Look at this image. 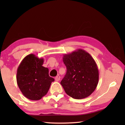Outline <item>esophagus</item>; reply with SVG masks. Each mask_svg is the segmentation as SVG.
Masks as SVG:
<instances>
[{
    "label": "esophagus",
    "mask_w": 125,
    "mask_h": 125,
    "mask_svg": "<svg viewBox=\"0 0 125 125\" xmlns=\"http://www.w3.org/2000/svg\"><path fill=\"white\" fill-rule=\"evenodd\" d=\"M60 80V76H57L55 77L56 81H59Z\"/></svg>",
    "instance_id": "obj_1"
}]
</instances>
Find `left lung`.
<instances>
[{
	"label": "left lung",
	"instance_id": "1",
	"mask_svg": "<svg viewBox=\"0 0 125 125\" xmlns=\"http://www.w3.org/2000/svg\"><path fill=\"white\" fill-rule=\"evenodd\" d=\"M62 60L67 71L60 83L65 93L74 99L85 98L92 94L99 80L98 67L92 56L78 49L64 54Z\"/></svg>",
	"mask_w": 125,
	"mask_h": 125
}]
</instances>
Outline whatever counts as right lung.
Segmentation results:
<instances>
[{
  "label": "right lung",
  "mask_w": 125,
  "mask_h": 125,
  "mask_svg": "<svg viewBox=\"0 0 125 125\" xmlns=\"http://www.w3.org/2000/svg\"><path fill=\"white\" fill-rule=\"evenodd\" d=\"M44 59L34 54L24 58L18 68L17 83L20 91L31 100H39L47 94L54 78L49 76L48 68L42 65Z\"/></svg>",
  "instance_id": "add662e5"
}]
</instances>
